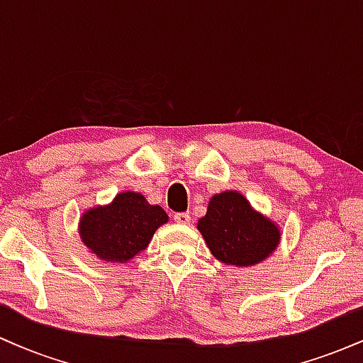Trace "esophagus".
Returning a JSON list of instances; mask_svg holds the SVG:
<instances>
[{
    "mask_svg": "<svg viewBox=\"0 0 363 363\" xmlns=\"http://www.w3.org/2000/svg\"><path fill=\"white\" fill-rule=\"evenodd\" d=\"M174 220H176L179 225H186V223L191 222V215L184 213V211H181V213H174Z\"/></svg>",
    "mask_w": 363,
    "mask_h": 363,
    "instance_id": "1",
    "label": "esophagus"
}]
</instances>
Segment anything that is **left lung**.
<instances>
[{
    "mask_svg": "<svg viewBox=\"0 0 363 363\" xmlns=\"http://www.w3.org/2000/svg\"><path fill=\"white\" fill-rule=\"evenodd\" d=\"M198 230L218 261L232 266H251L268 257L280 242V230L256 213L237 191L220 193L210 199Z\"/></svg>",
    "mask_w": 363,
    "mask_h": 363,
    "instance_id": "obj_1",
    "label": "left lung"
}]
</instances>
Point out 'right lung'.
<instances>
[{
    "label": "right lung",
    "mask_w": 363,
    "mask_h": 363,
    "mask_svg": "<svg viewBox=\"0 0 363 363\" xmlns=\"http://www.w3.org/2000/svg\"><path fill=\"white\" fill-rule=\"evenodd\" d=\"M169 220L158 205L140 193H121L109 206L91 208L80 220L83 242L104 261L126 262L147 247L155 230Z\"/></svg>",
    "instance_id": "add662e5"
}]
</instances>
